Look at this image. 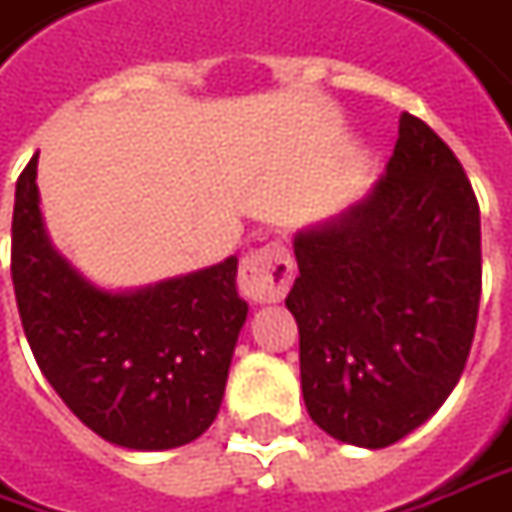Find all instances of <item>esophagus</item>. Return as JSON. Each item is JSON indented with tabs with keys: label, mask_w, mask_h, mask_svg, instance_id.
I'll list each match as a JSON object with an SVG mask.
<instances>
[{
	"label": "esophagus",
	"mask_w": 512,
	"mask_h": 512,
	"mask_svg": "<svg viewBox=\"0 0 512 512\" xmlns=\"http://www.w3.org/2000/svg\"><path fill=\"white\" fill-rule=\"evenodd\" d=\"M294 280V260L283 243H266L240 260V294L252 303H277Z\"/></svg>",
	"instance_id": "1"
}]
</instances>
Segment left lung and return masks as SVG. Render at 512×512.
Masks as SVG:
<instances>
[{
  "label": "left lung",
  "instance_id": "1",
  "mask_svg": "<svg viewBox=\"0 0 512 512\" xmlns=\"http://www.w3.org/2000/svg\"><path fill=\"white\" fill-rule=\"evenodd\" d=\"M294 257L286 306L309 416L345 445H394L450 397L473 343L482 226L465 169L402 113L385 175L337 218L297 232Z\"/></svg>",
  "mask_w": 512,
  "mask_h": 512
}]
</instances>
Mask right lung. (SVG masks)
Instances as JSON below:
<instances>
[{"mask_svg":"<svg viewBox=\"0 0 512 512\" xmlns=\"http://www.w3.org/2000/svg\"><path fill=\"white\" fill-rule=\"evenodd\" d=\"M39 152L16 181L10 274L30 351L53 391L101 439L169 450L221 411L249 306L238 257L155 286L90 283L50 243L36 186Z\"/></svg>","mask_w":512,"mask_h":512,"instance_id":"obj_1","label":"right lung"}]
</instances>
